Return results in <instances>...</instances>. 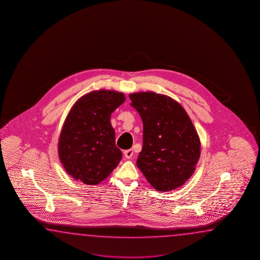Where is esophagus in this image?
I'll return each mask as SVG.
<instances>
[{"instance_id": "esophagus-1", "label": "esophagus", "mask_w": 260, "mask_h": 260, "mask_svg": "<svg viewBox=\"0 0 260 260\" xmlns=\"http://www.w3.org/2000/svg\"><path fill=\"white\" fill-rule=\"evenodd\" d=\"M133 154H134V150L132 149H126L123 151V155L126 159H131L132 158Z\"/></svg>"}]
</instances>
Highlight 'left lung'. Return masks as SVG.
<instances>
[{
	"mask_svg": "<svg viewBox=\"0 0 260 260\" xmlns=\"http://www.w3.org/2000/svg\"><path fill=\"white\" fill-rule=\"evenodd\" d=\"M143 122V147L137 166L159 191L181 187L192 176L201 153L198 134L176 100L154 92L129 95Z\"/></svg>",
	"mask_w": 260,
	"mask_h": 260,
	"instance_id": "left-lung-1",
	"label": "left lung"
}]
</instances>
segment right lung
<instances>
[{"label": "right lung", "mask_w": 260, "mask_h": 260, "mask_svg": "<svg viewBox=\"0 0 260 260\" xmlns=\"http://www.w3.org/2000/svg\"><path fill=\"white\" fill-rule=\"evenodd\" d=\"M124 100L120 92L93 91L82 96L69 112L61 130L58 155L67 173L74 179L98 185L122 160L111 115Z\"/></svg>", "instance_id": "add662e5"}]
</instances>
